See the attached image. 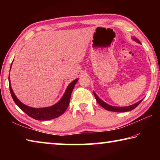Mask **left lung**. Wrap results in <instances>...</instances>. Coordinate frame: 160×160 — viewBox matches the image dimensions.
<instances>
[{"instance_id": "8db88e82", "label": "left lung", "mask_w": 160, "mask_h": 160, "mask_svg": "<svg viewBox=\"0 0 160 160\" xmlns=\"http://www.w3.org/2000/svg\"><path fill=\"white\" fill-rule=\"evenodd\" d=\"M132 39L135 40V42H137L138 43H139L140 44V42L139 41L138 39H136V38L135 37H132ZM94 92V95L95 97V99L97 100V102L99 103V104L100 106H102L104 109H105L106 110L108 111H111V112H128V111H131L134 109L135 107H137L138 105L140 104V103L142 101V99L140 100L139 102H138L137 103H135L134 104H132V105H130V106H127V107H113V106H111V105L107 104L106 102H104V101H102V100L99 98V97L97 95L96 93Z\"/></svg>"}]
</instances>
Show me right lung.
I'll return each instance as SVG.
<instances>
[{
  "mask_svg": "<svg viewBox=\"0 0 160 160\" xmlns=\"http://www.w3.org/2000/svg\"><path fill=\"white\" fill-rule=\"evenodd\" d=\"M10 68H11V67H10ZM8 80L10 94H11V96L13 100H14L15 103L18 105L19 108L32 118H34L36 120L39 121H47L58 118V116H60L66 112V110L67 109V108L69 105L70 96H71L72 90L74 89L75 84L78 82V78L74 80L72 82L69 84L68 86L67 87L66 90L65 92L63 97H61V99L56 104L53 105V106L44 108H33L27 106V105L24 104L23 103H22L17 98V97L15 96V94L12 90L11 85H10V75Z\"/></svg>",
  "mask_w": 160,
  "mask_h": 160,
  "instance_id": "add662e5",
  "label": "right lung"
}]
</instances>
